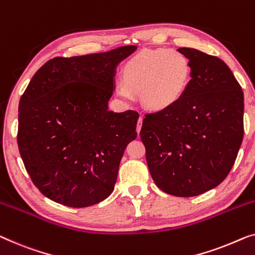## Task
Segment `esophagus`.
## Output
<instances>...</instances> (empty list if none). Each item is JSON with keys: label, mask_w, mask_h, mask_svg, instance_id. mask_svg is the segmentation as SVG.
Wrapping results in <instances>:
<instances>
[{"label": "esophagus", "mask_w": 255, "mask_h": 255, "mask_svg": "<svg viewBox=\"0 0 255 255\" xmlns=\"http://www.w3.org/2000/svg\"><path fill=\"white\" fill-rule=\"evenodd\" d=\"M142 121H143V119L141 116L139 117V120H138V123H136V132H140V130H141V127H142Z\"/></svg>", "instance_id": "obj_1"}]
</instances>
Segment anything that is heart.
Returning a JSON list of instances; mask_svg holds the SVG:
<instances>
[{"mask_svg":"<svg viewBox=\"0 0 255 255\" xmlns=\"http://www.w3.org/2000/svg\"><path fill=\"white\" fill-rule=\"evenodd\" d=\"M191 65L185 55L171 49L142 50L124 65L115 93L132 103L140 94L143 106L164 110L180 100L189 86Z\"/></svg>","mask_w":255,"mask_h":255,"instance_id":"1","label":"heart"}]
</instances>
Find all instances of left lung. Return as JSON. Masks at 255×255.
<instances>
[{
    "mask_svg": "<svg viewBox=\"0 0 255 255\" xmlns=\"http://www.w3.org/2000/svg\"><path fill=\"white\" fill-rule=\"evenodd\" d=\"M191 65L185 93L170 108L147 114L140 138L158 189L194 197L226 179L244 135V93L219 57L179 48Z\"/></svg>",
    "mask_w": 255,
    "mask_h": 255,
    "instance_id": "8db88e82",
    "label": "left lung"
}]
</instances>
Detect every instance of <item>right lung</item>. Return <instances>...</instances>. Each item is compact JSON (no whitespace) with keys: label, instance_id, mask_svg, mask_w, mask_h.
I'll return each mask as SVG.
<instances>
[{"label":"right lung","instance_id":"obj_1","mask_svg":"<svg viewBox=\"0 0 255 255\" xmlns=\"http://www.w3.org/2000/svg\"><path fill=\"white\" fill-rule=\"evenodd\" d=\"M136 46L75 57L40 68L21 95L18 148L39 191L68 207L108 198L128 143L136 138L138 113H114L116 68Z\"/></svg>","mask_w":255,"mask_h":255}]
</instances>
